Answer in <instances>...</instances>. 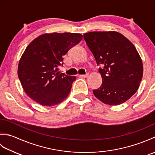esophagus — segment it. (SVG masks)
<instances>
[{
    "mask_svg": "<svg viewBox=\"0 0 155 155\" xmlns=\"http://www.w3.org/2000/svg\"><path fill=\"white\" fill-rule=\"evenodd\" d=\"M88 75H89V74H88V73H87L86 74L81 75V77H83V78H87V77H88Z\"/></svg>",
    "mask_w": 155,
    "mask_h": 155,
    "instance_id": "obj_1",
    "label": "esophagus"
}]
</instances>
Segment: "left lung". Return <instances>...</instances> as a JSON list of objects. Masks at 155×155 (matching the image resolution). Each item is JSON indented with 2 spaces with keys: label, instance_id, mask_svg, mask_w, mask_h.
I'll list each match as a JSON object with an SVG mask.
<instances>
[{
  "label": "left lung",
  "instance_id": "8db88e82",
  "mask_svg": "<svg viewBox=\"0 0 155 155\" xmlns=\"http://www.w3.org/2000/svg\"><path fill=\"white\" fill-rule=\"evenodd\" d=\"M84 39L93 53L103 83L93 90L98 99L109 105L124 103L136 93L143 74V62L132 42L115 31L90 32Z\"/></svg>",
  "mask_w": 155,
  "mask_h": 155
}]
</instances>
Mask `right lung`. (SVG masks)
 Here are the masks:
<instances>
[{"label": "right lung", "instance_id": "add662e5", "mask_svg": "<svg viewBox=\"0 0 155 155\" xmlns=\"http://www.w3.org/2000/svg\"><path fill=\"white\" fill-rule=\"evenodd\" d=\"M78 33L44 34L34 39L22 55L18 77L28 96L42 106L51 107L64 101L70 93L76 77L58 72L63 57L79 43Z\"/></svg>", "mask_w": 155, "mask_h": 155}]
</instances>
